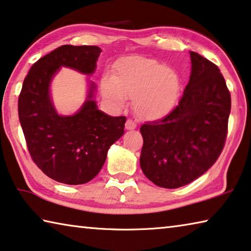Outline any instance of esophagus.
<instances>
[{"mask_svg":"<svg viewBox=\"0 0 251 251\" xmlns=\"http://www.w3.org/2000/svg\"><path fill=\"white\" fill-rule=\"evenodd\" d=\"M125 127H126V129H134V128H136V123H135L133 119H127Z\"/></svg>","mask_w":251,"mask_h":251,"instance_id":"obj_1","label":"esophagus"}]
</instances>
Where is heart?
Listing matches in <instances>:
<instances>
[{
  "label": "heart",
  "mask_w": 251,
  "mask_h": 251,
  "mask_svg": "<svg viewBox=\"0 0 251 251\" xmlns=\"http://www.w3.org/2000/svg\"><path fill=\"white\" fill-rule=\"evenodd\" d=\"M181 81L176 71L153 59L130 57L116 66L114 75H105L101 89L113 104L121 106L126 97L134 98L138 116L149 119L163 117L176 104Z\"/></svg>",
  "instance_id": "1"
}]
</instances>
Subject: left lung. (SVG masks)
<instances>
[{
    "instance_id": "8db88e82",
    "label": "left lung",
    "mask_w": 251,
    "mask_h": 251,
    "mask_svg": "<svg viewBox=\"0 0 251 251\" xmlns=\"http://www.w3.org/2000/svg\"><path fill=\"white\" fill-rule=\"evenodd\" d=\"M192 70L178 105L141 127L140 164L161 188L176 189L204 174L225 147L231 97L220 69L190 51Z\"/></svg>"
}]
</instances>
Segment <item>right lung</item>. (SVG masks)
Instances as JSON below:
<instances>
[{"label": "right lung", "instance_id": "right-lung-1", "mask_svg": "<svg viewBox=\"0 0 251 251\" xmlns=\"http://www.w3.org/2000/svg\"><path fill=\"white\" fill-rule=\"evenodd\" d=\"M101 49L65 45L34 62L19 96V119L32 161L52 180L83 184L97 176L109 147L124 134L126 117L109 116L88 99L73 116H59L51 102L49 86L60 67L91 75Z\"/></svg>", "mask_w": 251, "mask_h": 251}]
</instances>
